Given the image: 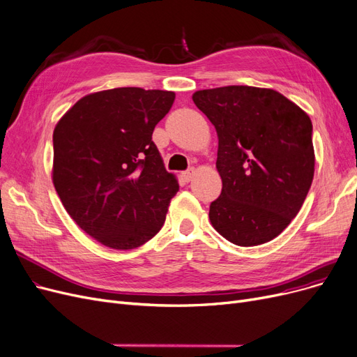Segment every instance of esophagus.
Wrapping results in <instances>:
<instances>
[{"label":"esophagus","mask_w":357,"mask_h":357,"mask_svg":"<svg viewBox=\"0 0 357 357\" xmlns=\"http://www.w3.org/2000/svg\"><path fill=\"white\" fill-rule=\"evenodd\" d=\"M194 174H195V170H194V167H190V169H187V170H185V172H182V178H183L185 181H187V182H190V181L192 179Z\"/></svg>","instance_id":"34e87169"}]
</instances>
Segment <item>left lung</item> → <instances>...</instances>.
<instances>
[{
	"label": "left lung",
	"instance_id": "obj_1",
	"mask_svg": "<svg viewBox=\"0 0 357 357\" xmlns=\"http://www.w3.org/2000/svg\"><path fill=\"white\" fill-rule=\"evenodd\" d=\"M192 100L219 137L220 197L210 222L239 246L266 243L289 226L314 179L312 122L271 89L226 86L195 91Z\"/></svg>",
	"mask_w": 357,
	"mask_h": 357
}]
</instances>
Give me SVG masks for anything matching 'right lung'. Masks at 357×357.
I'll use <instances>...</instances> for the list:
<instances>
[{
	"label": "right lung",
	"instance_id": "add662e5",
	"mask_svg": "<svg viewBox=\"0 0 357 357\" xmlns=\"http://www.w3.org/2000/svg\"><path fill=\"white\" fill-rule=\"evenodd\" d=\"M174 100L166 90H103L77 102L54 130L55 190L71 219L114 250L156 235L179 191L151 140Z\"/></svg>",
	"mask_w": 357,
	"mask_h": 357
}]
</instances>
